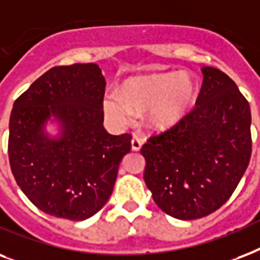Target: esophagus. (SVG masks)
<instances>
[{"instance_id": "34e87169", "label": "esophagus", "mask_w": 260, "mask_h": 260, "mask_svg": "<svg viewBox=\"0 0 260 260\" xmlns=\"http://www.w3.org/2000/svg\"><path fill=\"white\" fill-rule=\"evenodd\" d=\"M141 146H142V140L141 138H138V137H133V140H132V149L133 150H140Z\"/></svg>"}]
</instances>
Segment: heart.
<instances>
[{
	"label": "heart",
	"instance_id": "1",
	"mask_svg": "<svg viewBox=\"0 0 260 260\" xmlns=\"http://www.w3.org/2000/svg\"><path fill=\"white\" fill-rule=\"evenodd\" d=\"M197 82L187 73L154 74L133 78L122 92L108 90L103 99L106 115L115 124H127L134 114L148 111V123L154 130L176 124L197 100Z\"/></svg>",
	"mask_w": 260,
	"mask_h": 260
}]
</instances>
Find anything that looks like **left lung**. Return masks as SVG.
Masks as SVG:
<instances>
[{
    "label": "left lung",
    "instance_id": "obj_1",
    "mask_svg": "<svg viewBox=\"0 0 260 260\" xmlns=\"http://www.w3.org/2000/svg\"><path fill=\"white\" fill-rule=\"evenodd\" d=\"M195 107L141 148L153 201L179 220H197L224 205L252 150L251 108L232 78L203 66Z\"/></svg>",
    "mask_w": 260,
    "mask_h": 260
}]
</instances>
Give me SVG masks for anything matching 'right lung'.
Returning <instances> with one entry per match:
<instances>
[{"mask_svg":"<svg viewBox=\"0 0 260 260\" xmlns=\"http://www.w3.org/2000/svg\"><path fill=\"white\" fill-rule=\"evenodd\" d=\"M106 80L96 63L55 66L16 99L9 119L12 174L27 198L50 216L89 218L111 197L132 136L103 126ZM53 116L61 134L50 139Z\"/></svg>","mask_w":260,"mask_h":260,"instance_id":"add662e5","label":"right lung"}]
</instances>
